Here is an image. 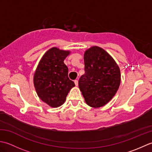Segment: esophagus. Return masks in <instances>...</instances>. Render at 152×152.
<instances>
[{"mask_svg":"<svg viewBox=\"0 0 152 152\" xmlns=\"http://www.w3.org/2000/svg\"><path fill=\"white\" fill-rule=\"evenodd\" d=\"M74 83H75V85L76 86H78V80H74Z\"/></svg>","mask_w":152,"mask_h":152,"instance_id":"1","label":"esophagus"}]
</instances>
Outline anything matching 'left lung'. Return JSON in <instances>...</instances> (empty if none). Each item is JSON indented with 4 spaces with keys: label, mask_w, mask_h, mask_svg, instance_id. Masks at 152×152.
<instances>
[{
    "label": "left lung",
    "mask_w": 152,
    "mask_h": 152,
    "mask_svg": "<svg viewBox=\"0 0 152 152\" xmlns=\"http://www.w3.org/2000/svg\"><path fill=\"white\" fill-rule=\"evenodd\" d=\"M85 74L78 86L87 104L93 108L104 106L113 98L121 82L120 70L108 53L93 46L84 53Z\"/></svg>",
    "instance_id": "left-lung-1"
}]
</instances>
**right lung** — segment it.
Wrapping results in <instances>:
<instances>
[{
	"mask_svg": "<svg viewBox=\"0 0 152 152\" xmlns=\"http://www.w3.org/2000/svg\"><path fill=\"white\" fill-rule=\"evenodd\" d=\"M70 53L56 47L51 48L42 57L34 72L33 82L37 95L51 107L62 105L75 86L68 77L69 69L64 63Z\"/></svg>",
	"mask_w": 152,
	"mask_h": 152,
	"instance_id": "obj_1",
	"label": "right lung"
}]
</instances>
